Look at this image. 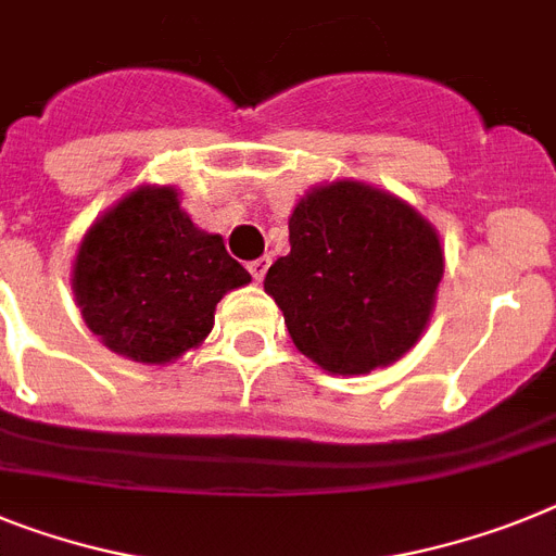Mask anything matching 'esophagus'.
Wrapping results in <instances>:
<instances>
[{"mask_svg":"<svg viewBox=\"0 0 556 556\" xmlns=\"http://www.w3.org/2000/svg\"><path fill=\"white\" fill-rule=\"evenodd\" d=\"M268 268H270V256H260V260H251L249 263L251 277H254L256 282H263L265 274H268Z\"/></svg>","mask_w":556,"mask_h":556,"instance_id":"1","label":"esophagus"}]
</instances>
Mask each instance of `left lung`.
Wrapping results in <instances>:
<instances>
[{"label": "left lung", "instance_id": "8db88e82", "mask_svg": "<svg viewBox=\"0 0 556 556\" xmlns=\"http://www.w3.org/2000/svg\"><path fill=\"white\" fill-rule=\"evenodd\" d=\"M288 231L291 254L270 265L265 293L321 370L365 376L421 339L444 249L413 206L358 180H333L296 203Z\"/></svg>", "mask_w": 556, "mask_h": 556}]
</instances>
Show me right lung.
Returning a JSON list of instances; mask_svg holds the SVG:
<instances>
[{"mask_svg":"<svg viewBox=\"0 0 556 556\" xmlns=\"http://www.w3.org/2000/svg\"><path fill=\"white\" fill-rule=\"evenodd\" d=\"M251 274L220 235L200 231L175 186H141L87 228L73 293L87 328L118 356L166 365L214 328V307Z\"/></svg>","mask_w":556,"mask_h":556,"instance_id":"right-lung-1","label":"right lung"}]
</instances>
